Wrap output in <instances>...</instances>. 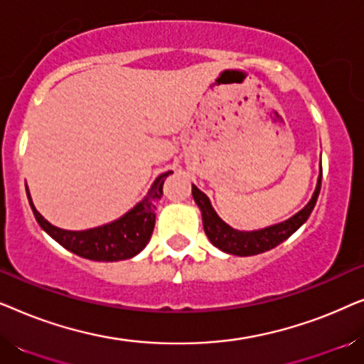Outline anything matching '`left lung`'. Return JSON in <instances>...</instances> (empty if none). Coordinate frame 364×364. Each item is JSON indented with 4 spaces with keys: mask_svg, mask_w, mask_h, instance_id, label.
Masks as SVG:
<instances>
[{
    "mask_svg": "<svg viewBox=\"0 0 364 364\" xmlns=\"http://www.w3.org/2000/svg\"><path fill=\"white\" fill-rule=\"evenodd\" d=\"M321 173L323 168L320 172V177H318L315 193H313L311 200L306 203L305 208H301L300 212L295 213V215L288 218L285 222L255 232H238L233 230L232 227H228L227 223L217 215L215 210H213L210 200H208L205 193L198 191L196 186H192L193 200H196V203L202 210V222L205 235L217 248H220L222 252L232 253V255L250 257L258 255V253H263L267 250H272V248L280 245L282 242H285L288 237H291L293 233L306 222V218L310 217L311 210L315 208L318 193H320L321 188Z\"/></svg>",
    "mask_w": 364,
    "mask_h": 364,
    "instance_id": "8db88e82",
    "label": "left lung"
}]
</instances>
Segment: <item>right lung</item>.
Instances as JSON below:
<instances>
[{
    "mask_svg": "<svg viewBox=\"0 0 364 364\" xmlns=\"http://www.w3.org/2000/svg\"><path fill=\"white\" fill-rule=\"evenodd\" d=\"M168 173L171 172L157 177L147 197L139 202L131 212H127L116 222L91 228V230L69 232L51 225L34 208L28 192L29 205H31L34 217L43 230L69 252L94 262L127 260V258L137 255L151 240L154 223H156V203L162 197V186Z\"/></svg>",
    "mask_w": 364,
    "mask_h": 364,
    "instance_id": "right-lung-1",
    "label": "right lung"
}]
</instances>
